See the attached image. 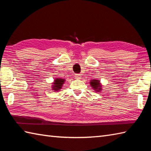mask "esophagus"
Returning <instances> with one entry per match:
<instances>
[{
  "instance_id": "34e87169",
  "label": "esophagus",
  "mask_w": 151,
  "mask_h": 151,
  "mask_svg": "<svg viewBox=\"0 0 151 151\" xmlns=\"http://www.w3.org/2000/svg\"><path fill=\"white\" fill-rule=\"evenodd\" d=\"M81 75H80V74H76V75H75V78H76L79 79V78H81Z\"/></svg>"
}]
</instances>
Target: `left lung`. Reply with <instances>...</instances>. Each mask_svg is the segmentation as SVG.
Wrapping results in <instances>:
<instances>
[{"label":"left lung","mask_w":151,"mask_h":151,"mask_svg":"<svg viewBox=\"0 0 151 151\" xmlns=\"http://www.w3.org/2000/svg\"><path fill=\"white\" fill-rule=\"evenodd\" d=\"M89 84L91 88L94 89L96 92H101L102 90V84H101V81L99 80H91Z\"/></svg>","instance_id":"1"}]
</instances>
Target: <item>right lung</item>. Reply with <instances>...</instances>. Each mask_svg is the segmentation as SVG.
I'll use <instances>...</instances> for the list:
<instances>
[{
  "label": "right lung",
  "instance_id": "obj_1",
  "mask_svg": "<svg viewBox=\"0 0 151 151\" xmlns=\"http://www.w3.org/2000/svg\"><path fill=\"white\" fill-rule=\"evenodd\" d=\"M65 81V79L61 78H55L54 82L52 84V89L54 91H60V89H62L63 85L64 84V82Z\"/></svg>",
  "mask_w": 151,
  "mask_h": 151
}]
</instances>
